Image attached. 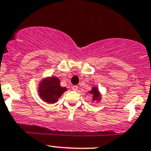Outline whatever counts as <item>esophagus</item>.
Segmentation results:
<instances>
[{
  "mask_svg": "<svg viewBox=\"0 0 151 151\" xmlns=\"http://www.w3.org/2000/svg\"><path fill=\"white\" fill-rule=\"evenodd\" d=\"M72 89L74 91H77V89H78V87H77V86H76V85H74L72 87Z\"/></svg>",
  "mask_w": 151,
  "mask_h": 151,
  "instance_id": "obj_1",
  "label": "esophagus"
}]
</instances>
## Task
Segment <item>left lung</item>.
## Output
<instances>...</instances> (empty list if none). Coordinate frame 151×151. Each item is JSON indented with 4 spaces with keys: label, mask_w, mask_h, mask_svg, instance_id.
I'll list each match as a JSON object with an SVG mask.
<instances>
[{
    "label": "left lung",
    "mask_w": 151,
    "mask_h": 151,
    "mask_svg": "<svg viewBox=\"0 0 151 151\" xmlns=\"http://www.w3.org/2000/svg\"><path fill=\"white\" fill-rule=\"evenodd\" d=\"M89 94H92V96H93V98H92V100H100V92H99L98 89H97V87H93L91 91H89Z\"/></svg>",
    "instance_id": "1"
}]
</instances>
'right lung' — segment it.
<instances>
[{
	"instance_id": "right-lung-1",
	"label": "right lung",
	"mask_w": 151,
	"mask_h": 151,
	"mask_svg": "<svg viewBox=\"0 0 151 151\" xmlns=\"http://www.w3.org/2000/svg\"><path fill=\"white\" fill-rule=\"evenodd\" d=\"M65 91H67V88L61 87L60 80L55 77L44 79L39 87V96L48 103L57 102L58 99Z\"/></svg>"
}]
</instances>
